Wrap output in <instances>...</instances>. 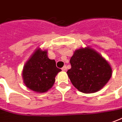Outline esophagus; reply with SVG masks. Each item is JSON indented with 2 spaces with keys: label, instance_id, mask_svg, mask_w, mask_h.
Segmentation results:
<instances>
[{
  "label": "esophagus",
  "instance_id": "esophagus-1",
  "mask_svg": "<svg viewBox=\"0 0 122 122\" xmlns=\"http://www.w3.org/2000/svg\"><path fill=\"white\" fill-rule=\"evenodd\" d=\"M66 70H67V67H66V66H64L62 68V71H66Z\"/></svg>",
  "mask_w": 122,
  "mask_h": 122
}]
</instances>
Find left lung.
<instances>
[{"mask_svg":"<svg viewBox=\"0 0 122 122\" xmlns=\"http://www.w3.org/2000/svg\"><path fill=\"white\" fill-rule=\"evenodd\" d=\"M71 68L67 74L72 84L86 94L98 92L112 76V70L107 61L93 49L76 50L70 60Z\"/></svg>","mask_w":122,"mask_h":122,"instance_id":"1","label":"left lung"}]
</instances>
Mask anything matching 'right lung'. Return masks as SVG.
Returning a JSON list of instances; mask_svg holds the SVG:
<instances>
[{
    "label": "right lung",
    "mask_w": 122,
    "mask_h": 122,
    "mask_svg": "<svg viewBox=\"0 0 122 122\" xmlns=\"http://www.w3.org/2000/svg\"><path fill=\"white\" fill-rule=\"evenodd\" d=\"M60 71L55 60L48 58L47 51L37 49L24 65L22 76L27 88L42 93L52 88L56 76Z\"/></svg>",
    "instance_id": "add662e5"
}]
</instances>
